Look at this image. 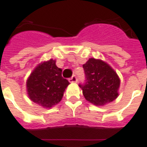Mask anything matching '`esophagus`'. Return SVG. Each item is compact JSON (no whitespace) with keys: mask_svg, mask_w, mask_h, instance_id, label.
Returning <instances> with one entry per match:
<instances>
[{"mask_svg":"<svg viewBox=\"0 0 147 147\" xmlns=\"http://www.w3.org/2000/svg\"><path fill=\"white\" fill-rule=\"evenodd\" d=\"M69 81L70 83H77L78 82V78H77V77H76V75H74V76H72L71 78H69Z\"/></svg>","mask_w":147,"mask_h":147,"instance_id":"34e87169","label":"esophagus"}]
</instances>
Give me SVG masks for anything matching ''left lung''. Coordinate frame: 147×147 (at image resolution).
Returning a JSON list of instances; mask_svg holds the SVG:
<instances>
[{"instance_id": "1", "label": "left lung", "mask_w": 147, "mask_h": 147, "mask_svg": "<svg viewBox=\"0 0 147 147\" xmlns=\"http://www.w3.org/2000/svg\"><path fill=\"white\" fill-rule=\"evenodd\" d=\"M85 80L80 84L87 101L95 105H105L119 95L120 80L115 70L100 59L90 58L83 65Z\"/></svg>"}]
</instances>
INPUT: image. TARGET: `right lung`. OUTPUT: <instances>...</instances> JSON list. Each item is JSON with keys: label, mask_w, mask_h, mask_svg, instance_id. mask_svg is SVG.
Listing matches in <instances>:
<instances>
[{"label": "right lung", "mask_w": 147, "mask_h": 147, "mask_svg": "<svg viewBox=\"0 0 147 147\" xmlns=\"http://www.w3.org/2000/svg\"><path fill=\"white\" fill-rule=\"evenodd\" d=\"M69 84L62 77V69L56 61L49 59L34 69L27 80V91L33 102L49 109L61 101L65 89Z\"/></svg>", "instance_id": "add662e5"}]
</instances>
